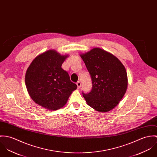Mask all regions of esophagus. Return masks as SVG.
I'll use <instances>...</instances> for the list:
<instances>
[{"label": "esophagus", "instance_id": "obj_1", "mask_svg": "<svg viewBox=\"0 0 157 157\" xmlns=\"http://www.w3.org/2000/svg\"><path fill=\"white\" fill-rule=\"evenodd\" d=\"M76 85H77V86H78V88H80L81 86V82H80L79 81H78L76 82Z\"/></svg>", "mask_w": 157, "mask_h": 157}]
</instances>
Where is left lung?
<instances>
[{
    "label": "left lung",
    "instance_id": "1",
    "mask_svg": "<svg viewBox=\"0 0 157 157\" xmlns=\"http://www.w3.org/2000/svg\"><path fill=\"white\" fill-rule=\"evenodd\" d=\"M91 77V91L82 94L88 105L98 111L113 109L123 97L128 86L126 69L114 55L99 48L81 55Z\"/></svg>",
    "mask_w": 157,
    "mask_h": 157
}]
</instances>
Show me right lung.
<instances>
[{"mask_svg":"<svg viewBox=\"0 0 157 157\" xmlns=\"http://www.w3.org/2000/svg\"><path fill=\"white\" fill-rule=\"evenodd\" d=\"M67 56L50 50L36 56L30 64L25 83L30 96L37 104L51 110L58 109L77 88L70 81L68 72L61 67Z\"/></svg>","mask_w":157,"mask_h":157,"instance_id":"add662e5","label":"right lung"}]
</instances>
